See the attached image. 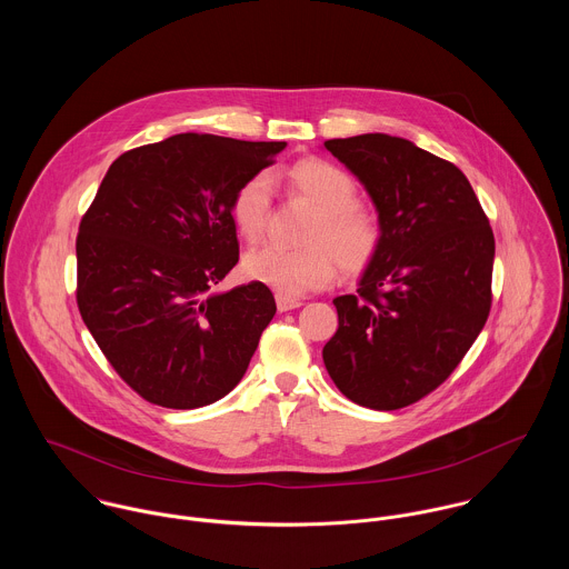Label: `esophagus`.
<instances>
[{"instance_id": "1", "label": "esophagus", "mask_w": 569, "mask_h": 569, "mask_svg": "<svg viewBox=\"0 0 569 569\" xmlns=\"http://www.w3.org/2000/svg\"><path fill=\"white\" fill-rule=\"evenodd\" d=\"M276 305H278V311H280V313L293 311V309H300V307H302L300 300H291V298H284V296H278V298H276Z\"/></svg>"}]
</instances>
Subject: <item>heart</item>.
Masks as SVG:
<instances>
[{
	"label": "heart",
	"instance_id": "b5f03b06",
	"mask_svg": "<svg viewBox=\"0 0 569 569\" xmlns=\"http://www.w3.org/2000/svg\"><path fill=\"white\" fill-rule=\"evenodd\" d=\"M287 183L309 199L320 219L307 234V249L264 244L247 251L243 273L278 296L300 298L325 289L337 276V260L348 271H359L375 256L381 230L372 212L357 203V183L339 166L326 160H302L284 168ZM271 186L267 174L249 177L232 197L230 219L244 241H256L267 223Z\"/></svg>",
	"mask_w": 569,
	"mask_h": 569
}]
</instances>
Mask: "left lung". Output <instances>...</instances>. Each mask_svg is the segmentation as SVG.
<instances>
[{"instance_id": "obj_1", "label": "left lung", "mask_w": 569, "mask_h": 569, "mask_svg": "<svg viewBox=\"0 0 569 569\" xmlns=\"http://www.w3.org/2000/svg\"><path fill=\"white\" fill-rule=\"evenodd\" d=\"M325 149L361 181L381 230L357 296L332 300L339 326L326 370L357 406H411L487 325L492 230L465 172L406 138L363 133Z\"/></svg>"}]
</instances>
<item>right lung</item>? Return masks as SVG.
<instances>
[{
	"label": "right lung",
	"mask_w": 569,
	"mask_h": 569,
	"mask_svg": "<svg viewBox=\"0 0 569 569\" xmlns=\"http://www.w3.org/2000/svg\"><path fill=\"white\" fill-rule=\"evenodd\" d=\"M284 147L179 133L109 166L79 228L77 302L149 403L210 406L243 379L276 300L260 282L214 287L239 262L232 197Z\"/></svg>",
	"instance_id": "1"
}]
</instances>
